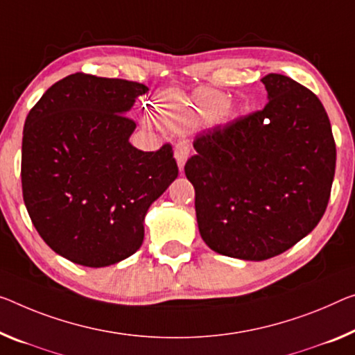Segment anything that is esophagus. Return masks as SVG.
Segmentation results:
<instances>
[{"label": "esophagus", "mask_w": 355, "mask_h": 355, "mask_svg": "<svg viewBox=\"0 0 355 355\" xmlns=\"http://www.w3.org/2000/svg\"><path fill=\"white\" fill-rule=\"evenodd\" d=\"M189 154H190V144L187 141H179L174 146V157H176V162L179 165V170H184V165H185V160L189 159Z\"/></svg>", "instance_id": "obj_1"}]
</instances>
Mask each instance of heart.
Masks as SVG:
<instances>
[{
    "mask_svg": "<svg viewBox=\"0 0 355 355\" xmlns=\"http://www.w3.org/2000/svg\"><path fill=\"white\" fill-rule=\"evenodd\" d=\"M196 107L192 100L182 95H170L159 100L157 103V119L162 125L168 128H179L184 123L185 117ZM146 121L149 122L150 117L147 116Z\"/></svg>",
    "mask_w": 355,
    "mask_h": 355,
    "instance_id": "obj_1",
    "label": "heart"
}]
</instances>
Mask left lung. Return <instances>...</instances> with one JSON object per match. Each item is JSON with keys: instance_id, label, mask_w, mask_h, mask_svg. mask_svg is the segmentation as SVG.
Here are the masks:
<instances>
[{"instance_id": "1", "label": "left lung", "mask_w": 355, "mask_h": 355, "mask_svg": "<svg viewBox=\"0 0 355 355\" xmlns=\"http://www.w3.org/2000/svg\"><path fill=\"white\" fill-rule=\"evenodd\" d=\"M268 103L196 136L185 163L203 241L217 254L266 260L314 230L335 176L336 147L322 103L282 74H266Z\"/></svg>"}]
</instances>
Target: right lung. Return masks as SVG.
Segmentation results:
<instances>
[{"instance_id":"obj_1","label":"right lung","mask_w":355,"mask_h":355,"mask_svg":"<svg viewBox=\"0 0 355 355\" xmlns=\"http://www.w3.org/2000/svg\"><path fill=\"white\" fill-rule=\"evenodd\" d=\"M147 87L76 73L47 89L21 139V192L33 225L58 255L101 268L133 255L150 205L178 178L170 144H130L127 114Z\"/></svg>"}]
</instances>
